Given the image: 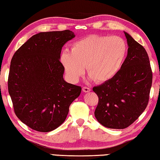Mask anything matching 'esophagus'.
I'll return each instance as SVG.
<instances>
[{"instance_id":"34e87169","label":"esophagus","mask_w":160,"mask_h":160,"mask_svg":"<svg viewBox=\"0 0 160 160\" xmlns=\"http://www.w3.org/2000/svg\"><path fill=\"white\" fill-rule=\"evenodd\" d=\"M90 90H91V89H90V88H88V87H82V91L83 92H90Z\"/></svg>"}]
</instances>
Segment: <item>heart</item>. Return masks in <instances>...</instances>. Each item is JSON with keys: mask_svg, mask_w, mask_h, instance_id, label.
Listing matches in <instances>:
<instances>
[{"mask_svg": "<svg viewBox=\"0 0 160 160\" xmlns=\"http://www.w3.org/2000/svg\"><path fill=\"white\" fill-rule=\"evenodd\" d=\"M127 54V45L122 38L90 35L72 44L71 51L62 52L60 62L72 82L85 72L96 82H105L115 77Z\"/></svg>", "mask_w": 160, "mask_h": 160, "instance_id": "heart-1", "label": "heart"}]
</instances>
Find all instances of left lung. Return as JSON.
I'll list each match as a JSON object with an SVG mask.
<instances>
[{
  "label": "left lung",
  "instance_id": "1",
  "mask_svg": "<svg viewBox=\"0 0 160 160\" xmlns=\"http://www.w3.org/2000/svg\"><path fill=\"white\" fill-rule=\"evenodd\" d=\"M128 54L115 77L92 90L98 97L95 116L105 127L127 128L144 112L148 105L152 72L146 50L124 32Z\"/></svg>",
  "mask_w": 160,
  "mask_h": 160
}]
</instances>
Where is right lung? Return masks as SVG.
<instances>
[{"instance_id":"1","label":"right lung","mask_w":160,"mask_h":160,"mask_svg":"<svg viewBox=\"0 0 160 160\" xmlns=\"http://www.w3.org/2000/svg\"><path fill=\"white\" fill-rule=\"evenodd\" d=\"M75 37L70 30L32 36L12 57L8 88L16 115L40 132H49L65 121L80 86L65 82L59 58L62 48Z\"/></svg>"}]
</instances>
